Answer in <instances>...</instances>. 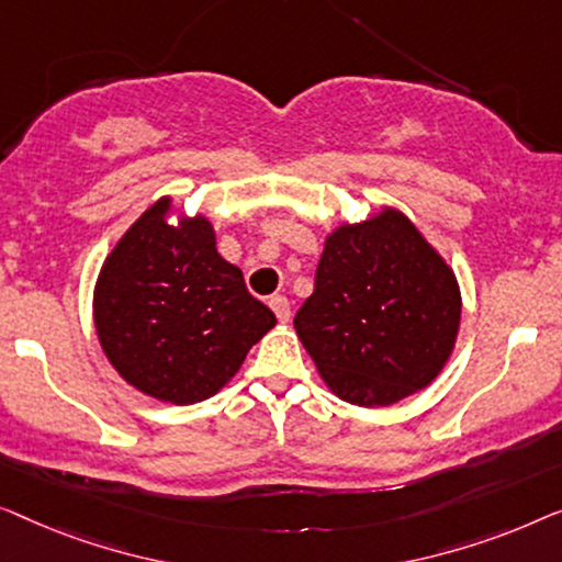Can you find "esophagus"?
I'll return each instance as SVG.
<instances>
[{
	"instance_id": "esophagus-1",
	"label": "esophagus",
	"mask_w": 562,
	"mask_h": 562,
	"mask_svg": "<svg viewBox=\"0 0 562 562\" xmlns=\"http://www.w3.org/2000/svg\"><path fill=\"white\" fill-rule=\"evenodd\" d=\"M270 307H272V313L278 315L280 323H288L290 321V303H288V297H282V295L270 297Z\"/></svg>"
}]
</instances>
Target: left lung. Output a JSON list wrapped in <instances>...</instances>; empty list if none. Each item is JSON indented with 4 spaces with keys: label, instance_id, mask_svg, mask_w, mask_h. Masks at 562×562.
I'll use <instances>...</instances> for the list:
<instances>
[{
    "label": "left lung",
    "instance_id": "obj_1",
    "mask_svg": "<svg viewBox=\"0 0 562 562\" xmlns=\"http://www.w3.org/2000/svg\"><path fill=\"white\" fill-rule=\"evenodd\" d=\"M461 288L405 213L382 205L326 236L300 344L336 397L386 407L436 382L456 349Z\"/></svg>",
    "mask_w": 562,
    "mask_h": 562
}]
</instances>
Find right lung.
<instances>
[{"instance_id":"1","label":"right lung","mask_w":562,"mask_h":562,"mask_svg":"<svg viewBox=\"0 0 562 562\" xmlns=\"http://www.w3.org/2000/svg\"><path fill=\"white\" fill-rule=\"evenodd\" d=\"M172 195H162L109 251L93 284V326L126 384L195 405L232 382L278 318L218 255L211 218L172 224Z\"/></svg>"}]
</instances>
